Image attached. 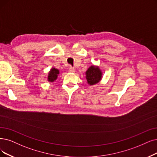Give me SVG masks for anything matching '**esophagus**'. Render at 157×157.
<instances>
[{
  "instance_id": "esophagus-1",
  "label": "esophagus",
  "mask_w": 157,
  "mask_h": 157,
  "mask_svg": "<svg viewBox=\"0 0 157 157\" xmlns=\"http://www.w3.org/2000/svg\"><path fill=\"white\" fill-rule=\"evenodd\" d=\"M68 71H69V72H70V73H74V72L75 71V69H74L73 67H70V68H69Z\"/></svg>"
}]
</instances>
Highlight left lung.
<instances>
[{"instance_id": "obj_1", "label": "left lung", "mask_w": 157, "mask_h": 157, "mask_svg": "<svg viewBox=\"0 0 157 157\" xmlns=\"http://www.w3.org/2000/svg\"><path fill=\"white\" fill-rule=\"evenodd\" d=\"M86 78L89 85L93 86L98 83L102 79V73L98 66H91L86 72Z\"/></svg>"}]
</instances>
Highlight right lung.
Here are the masks:
<instances>
[{
    "label": "right lung",
    "mask_w": 157,
    "mask_h": 157,
    "mask_svg": "<svg viewBox=\"0 0 157 157\" xmlns=\"http://www.w3.org/2000/svg\"><path fill=\"white\" fill-rule=\"evenodd\" d=\"M59 74V70L55 67L52 68L51 70L49 71L48 76V80L49 82H53L57 78L58 75Z\"/></svg>",
    "instance_id": "1"
}]
</instances>
